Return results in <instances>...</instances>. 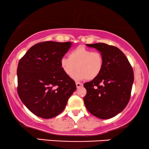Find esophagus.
Wrapping results in <instances>:
<instances>
[{
	"label": "esophagus",
	"instance_id": "esophagus-1",
	"mask_svg": "<svg viewBox=\"0 0 149 149\" xmlns=\"http://www.w3.org/2000/svg\"><path fill=\"white\" fill-rule=\"evenodd\" d=\"M76 87L78 88H81V87H83V83H76Z\"/></svg>",
	"mask_w": 149,
	"mask_h": 149
}]
</instances>
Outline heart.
Masks as SVG:
<instances>
[{
	"mask_svg": "<svg viewBox=\"0 0 149 149\" xmlns=\"http://www.w3.org/2000/svg\"><path fill=\"white\" fill-rule=\"evenodd\" d=\"M104 59L99 52L83 46H78L71 50L69 57H63L60 59V66L67 76L73 75L76 80H93L100 74L103 69Z\"/></svg>",
	"mask_w": 149,
	"mask_h": 149,
	"instance_id": "heart-1",
	"label": "heart"
}]
</instances>
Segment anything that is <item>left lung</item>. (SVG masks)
<instances>
[{
    "mask_svg": "<svg viewBox=\"0 0 149 149\" xmlns=\"http://www.w3.org/2000/svg\"><path fill=\"white\" fill-rule=\"evenodd\" d=\"M99 50L104 59L100 74L85 83L87 94L84 104L90 113L101 119H109L120 113L130 99L134 72L124 53L106 43L87 44Z\"/></svg>",
    "mask_w": 149,
    "mask_h": 149,
    "instance_id": "left-lung-1",
    "label": "left lung"
}]
</instances>
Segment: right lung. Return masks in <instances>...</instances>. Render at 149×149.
Here are the masks:
<instances>
[{
	"mask_svg": "<svg viewBox=\"0 0 149 149\" xmlns=\"http://www.w3.org/2000/svg\"><path fill=\"white\" fill-rule=\"evenodd\" d=\"M71 42H41L32 46L19 61L17 92L27 109L48 119L64 111L76 90V83L64 73L60 59Z\"/></svg>",
	"mask_w": 149,
	"mask_h": 149,
	"instance_id": "1",
	"label": "right lung"
}]
</instances>
